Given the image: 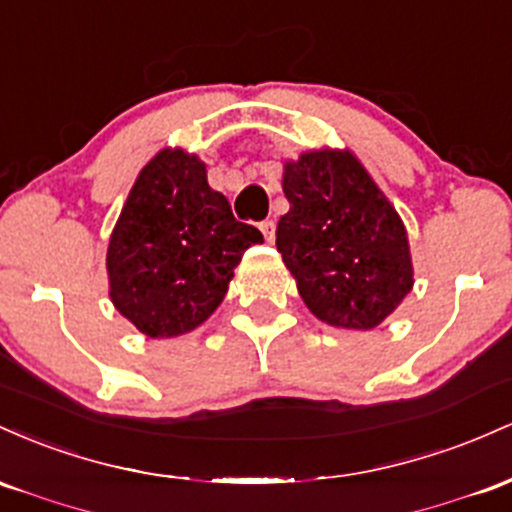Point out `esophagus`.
Wrapping results in <instances>:
<instances>
[{
	"mask_svg": "<svg viewBox=\"0 0 512 512\" xmlns=\"http://www.w3.org/2000/svg\"><path fill=\"white\" fill-rule=\"evenodd\" d=\"M258 227H261V232H263V237H266V241L275 239V222L273 220H263Z\"/></svg>",
	"mask_w": 512,
	"mask_h": 512,
	"instance_id": "obj_1",
	"label": "esophagus"
}]
</instances>
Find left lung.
Instances as JSON below:
<instances>
[{"label": "left lung", "mask_w": 512, "mask_h": 512, "mask_svg": "<svg viewBox=\"0 0 512 512\" xmlns=\"http://www.w3.org/2000/svg\"><path fill=\"white\" fill-rule=\"evenodd\" d=\"M290 210L275 246L314 317L370 331L413 287L409 237L365 166L341 149H314L285 164Z\"/></svg>", "instance_id": "1"}]
</instances>
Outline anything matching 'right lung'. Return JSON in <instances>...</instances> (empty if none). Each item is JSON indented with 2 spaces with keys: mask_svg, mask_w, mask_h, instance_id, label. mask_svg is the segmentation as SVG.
Wrapping results in <instances>:
<instances>
[{
  "mask_svg": "<svg viewBox=\"0 0 512 512\" xmlns=\"http://www.w3.org/2000/svg\"><path fill=\"white\" fill-rule=\"evenodd\" d=\"M256 227L237 222L195 154L162 149L137 176L108 241L111 300L149 338L193 331L220 307Z\"/></svg>",
  "mask_w": 512,
  "mask_h": 512,
  "instance_id": "add662e5",
  "label": "right lung"
}]
</instances>
